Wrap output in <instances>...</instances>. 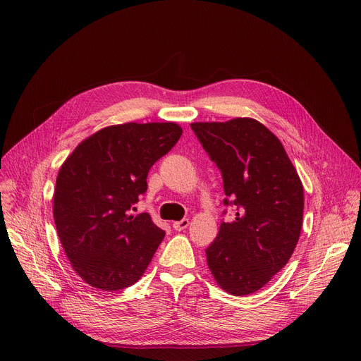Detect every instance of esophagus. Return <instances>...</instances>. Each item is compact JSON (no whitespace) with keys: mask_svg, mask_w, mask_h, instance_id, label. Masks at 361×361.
Listing matches in <instances>:
<instances>
[{"mask_svg":"<svg viewBox=\"0 0 361 361\" xmlns=\"http://www.w3.org/2000/svg\"><path fill=\"white\" fill-rule=\"evenodd\" d=\"M188 225H190V221H188V219H183V221L174 222V224H173V228H174L176 231H183V229H185Z\"/></svg>","mask_w":361,"mask_h":361,"instance_id":"1","label":"esophagus"}]
</instances>
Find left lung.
Wrapping results in <instances>:
<instances>
[{
  "instance_id": "1",
  "label": "left lung",
  "mask_w": 361,
  "mask_h": 361,
  "mask_svg": "<svg viewBox=\"0 0 361 361\" xmlns=\"http://www.w3.org/2000/svg\"><path fill=\"white\" fill-rule=\"evenodd\" d=\"M191 129L222 173L224 203L236 212L206 250L207 266L229 295H251L296 248L305 206L302 181L279 137L255 118L196 122Z\"/></svg>"
}]
</instances>
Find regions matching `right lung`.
I'll list each match as a JSON object with an SVG mask.
<instances>
[{"instance_id": "add662e5", "label": "right lung", "mask_w": 361, "mask_h": 361, "mask_svg": "<svg viewBox=\"0 0 361 361\" xmlns=\"http://www.w3.org/2000/svg\"><path fill=\"white\" fill-rule=\"evenodd\" d=\"M183 129L173 122L107 126L84 139L61 165L54 219L75 273L94 289L122 290L148 269L165 236L148 213L130 214L149 168Z\"/></svg>"}]
</instances>
